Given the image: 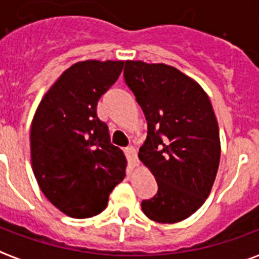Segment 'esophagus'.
<instances>
[{
    "label": "esophagus",
    "mask_w": 259,
    "mask_h": 259,
    "mask_svg": "<svg viewBox=\"0 0 259 259\" xmlns=\"http://www.w3.org/2000/svg\"><path fill=\"white\" fill-rule=\"evenodd\" d=\"M127 153H128V157L131 160V163L134 165H138V153H137V149L134 148V146H130L127 148Z\"/></svg>",
    "instance_id": "esophagus-1"
}]
</instances>
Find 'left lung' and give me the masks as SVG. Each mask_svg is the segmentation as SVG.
<instances>
[{
  "instance_id": "1",
  "label": "left lung",
  "mask_w": 259,
  "mask_h": 259,
  "mask_svg": "<svg viewBox=\"0 0 259 259\" xmlns=\"http://www.w3.org/2000/svg\"><path fill=\"white\" fill-rule=\"evenodd\" d=\"M124 80L148 121L138 156L158 185L142 211L160 224L186 220L208 197L220 165V128L208 95L164 63L127 60Z\"/></svg>"
}]
</instances>
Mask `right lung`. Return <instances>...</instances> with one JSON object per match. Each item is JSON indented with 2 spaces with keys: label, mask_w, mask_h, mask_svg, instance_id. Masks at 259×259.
<instances>
[{
  "label": "right lung",
  "mask_w": 259,
  "mask_h": 259,
  "mask_svg": "<svg viewBox=\"0 0 259 259\" xmlns=\"http://www.w3.org/2000/svg\"><path fill=\"white\" fill-rule=\"evenodd\" d=\"M122 60H85L62 73L39 102L30 130L31 165L45 197L71 218L106 208L125 178L127 158L98 118V101L121 74Z\"/></svg>",
  "instance_id": "1"
}]
</instances>
